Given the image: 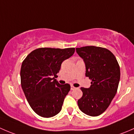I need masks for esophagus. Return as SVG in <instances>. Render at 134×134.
<instances>
[{"label": "esophagus", "mask_w": 134, "mask_h": 134, "mask_svg": "<svg viewBox=\"0 0 134 134\" xmlns=\"http://www.w3.org/2000/svg\"><path fill=\"white\" fill-rule=\"evenodd\" d=\"M75 89H77V88L74 87V86H71V90H75Z\"/></svg>", "instance_id": "1"}]
</instances>
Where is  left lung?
<instances>
[{
    "instance_id": "obj_1",
    "label": "left lung",
    "mask_w": 134,
    "mask_h": 134,
    "mask_svg": "<svg viewBox=\"0 0 134 134\" xmlns=\"http://www.w3.org/2000/svg\"><path fill=\"white\" fill-rule=\"evenodd\" d=\"M85 62V75L92 80L90 87L81 88L82 96L79 108L86 115L103 114L115 97L120 80V68L116 58L108 49L93 46L77 48Z\"/></svg>"
}]
</instances>
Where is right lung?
Instances as JSON below:
<instances>
[{
  "label": "right lung",
  "mask_w": 134,
  "mask_h": 134,
  "mask_svg": "<svg viewBox=\"0 0 134 134\" xmlns=\"http://www.w3.org/2000/svg\"><path fill=\"white\" fill-rule=\"evenodd\" d=\"M74 52V48H38L22 63V88L31 108L40 116L52 118L61 110L70 85H60L55 78L62 63Z\"/></svg>",
  "instance_id": "add662e5"
}]
</instances>
